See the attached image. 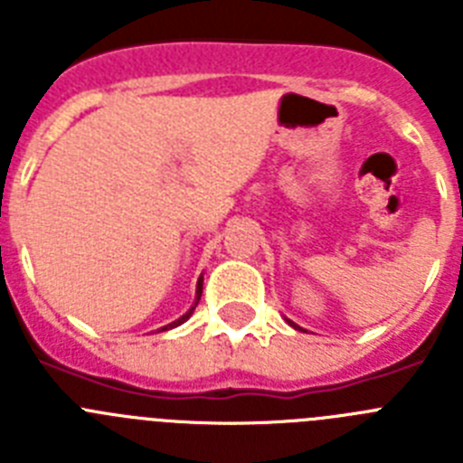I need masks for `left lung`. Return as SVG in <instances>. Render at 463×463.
Returning <instances> with one entry per match:
<instances>
[{"label":"left lung","instance_id":"left-lung-1","mask_svg":"<svg viewBox=\"0 0 463 463\" xmlns=\"http://www.w3.org/2000/svg\"><path fill=\"white\" fill-rule=\"evenodd\" d=\"M288 322H289V326H294V329H298V331H306V329H304V326H298V325H294V322H292V320H288Z\"/></svg>","mask_w":463,"mask_h":463}]
</instances>
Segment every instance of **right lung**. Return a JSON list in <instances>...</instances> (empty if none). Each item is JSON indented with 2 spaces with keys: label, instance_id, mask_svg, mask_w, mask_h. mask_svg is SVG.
<instances>
[{
  "label": "right lung",
  "instance_id": "obj_1",
  "mask_svg": "<svg viewBox=\"0 0 463 463\" xmlns=\"http://www.w3.org/2000/svg\"><path fill=\"white\" fill-rule=\"evenodd\" d=\"M202 288H203V276L199 278V280H196V297H194V304L190 306V310H187L185 315H181V317H178V320H174V322H169V325H166V326H162V329H159V331H169V329H175V326H181L183 322H187V320H190V315L194 313L196 304H199V298H202Z\"/></svg>",
  "mask_w": 463,
  "mask_h": 463
}]
</instances>
